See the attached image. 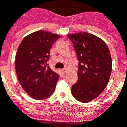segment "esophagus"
<instances>
[{
    "mask_svg": "<svg viewBox=\"0 0 127 127\" xmlns=\"http://www.w3.org/2000/svg\"><path fill=\"white\" fill-rule=\"evenodd\" d=\"M61 71L63 74H65L66 72H67V69H62Z\"/></svg>",
    "mask_w": 127,
    "mask_h": 127,
    "instance_id": "34e87169",
    "label": "esophagus"
}]
</instances>
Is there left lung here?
I'll use <instances>...</instances> for the list:
<instances>
[{"instance_id": "8db88e82", "label": "left lung", "mask_w": 127, "mask_h": 127, "mask_svg": "<svg viewBox=\"0 0 127 127\" xmlns=\"http://www.w3.org/2000/svg\"><path fill=\"white\" fill-rule=\"evenodd\" d=\"M79 60L78 81L72 86L76 100L87 103L97 98L107 86L112 70L110 51L102 39L92 33L67 35Z\"/></svg>"}]
</instances>
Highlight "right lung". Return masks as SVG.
<instances>
[{
    "label": "right lung",
    "instance_id": "1",
    "mask_svg": "<svg viewBox=\"0 0 127 127\" xmlns=\"http://www.w3.org/2000/svg\"><path fill=\"white\" fill-rule=\"evenodd\" d=\"M60 36L39 30L25 37L18 48L15 69L23 89L30 97L43 100L53 94L59 75L48 64L50 50Z\"/></svg>",
    "mask_w": 127,
    "mask_h": 127
}]
</instances>
